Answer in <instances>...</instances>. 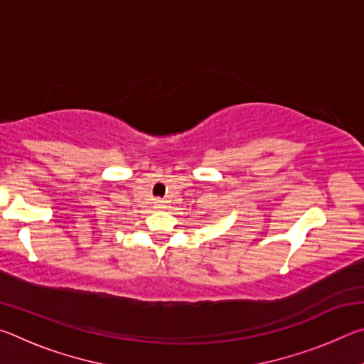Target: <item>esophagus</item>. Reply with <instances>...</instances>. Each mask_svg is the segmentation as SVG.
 Masks as SVG:
<instances>
[{"mask_svg": "<svg viewBox=\"0 0 364 364\" xmlns=\"http://www.w3.org/2000/svg\"><path fill=\"white\" fill-rule=\"evenodd\" d=\"M164 205H165L164 200H157V207H159V208H164Z\"/></svg>", "mask_w": 364, "mask_h": 364, "instance_id": "34e87169", "label": "esophagus"}]
</instances>
